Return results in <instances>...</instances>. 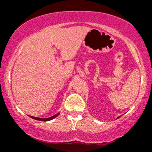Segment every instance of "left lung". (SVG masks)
<instances>
[{"label":"left lung","instance_id":"1","mask_svg":"<svg viewBox=\"0 0 152 152\" xmlns=\"http://www.w3.org/2000/svg\"><path fill=\"white\" fill-rule=\"evenodd\" d=\"M120 116H119V117H118V118H120Z\"/></svg>","mask_w":152,"mask_h":152}]
</instances>
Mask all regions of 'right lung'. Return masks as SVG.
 <instances>
[{
    "instance_id": "obj_1",
    "label": "right lung",
    "mask_w": 152,
    "mask_h": 152,
    "mask_svg": "<svg viewBox=\"0 0 152 152\" xmlns=\"http://www.w3.org/2000/svg\"><path fill=\"white\" fill-rule=\"evenodd\" d=\"M59 115V113H58L57 114H55V115H54L53 116H52V117H50V118H37V117H34V116H30V117L33 118V119H34V120H40V121L46 122V121H49V120H51L54 119V118H55L56 117H57V116H58Z\"/></svg>"
}]
</instances>
